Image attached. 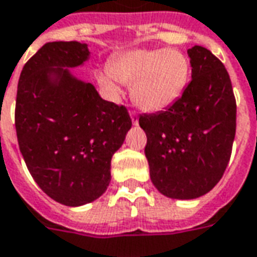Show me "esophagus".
<instances>
[{"label": "esophagus", "mask_w": 257, "mask_h": 257, "mask_svg": "<svg viewBox=\"0 0 257 257\" xmlns=\"http://www.w3.org/2000/svg\"><path fill=\"white\" fill-rule=\"evenodd\" d=\"M131 119H132V123H134V125H138V123H139V116H138V114L134 112V111L131 112Z\"/></svg>", "instance_id": "1"}]
</instances>
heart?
<instances>
[{"instance_id":"b5f03b06","label":"heart","mask_w":257,"mask_h":257,"mask_svg":"<svg viewBox=\"0 0 257 257\" xmlns=\"http://www.w3.org/2000/svg\"><path fill=\"white\" fill-rule=\"evenodd\" d=\"M191 78V64L174 48H139L116 55L97 80L105 90L118 96L119 82L131 85L135 104L147 111L167 110L182 97Z\"/></svg>"}]
</instances>
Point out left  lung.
I'll return each mask as SVG.
<instances>
[{
  "instance_id": "8db88e82",
  "label": "left lung",
  "mask_w": 257,
  "mask_h": 257,
  "mask_svg": "<svg viewBox=\"0 0 257 257\" xmlns=\"http://www.w3.org/2000/svg\"><path fill=\"white\" fill-rule=\"evenodd\" d=\"M192 80L166 111L143 114L145 154L150 178L171 199H196L210 192L228 166L236 128V103L222 62L202 46L188 50Z\"/></svg>"
}]
</instances>
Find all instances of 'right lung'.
I'll return each mask as SVG.
<instances>
[{"instance_id":"add662e5","label":"right lung","mask_w":257,"mask_h":257,"mask_svg":"<svg viewBox=\"0 0 257 257\" xmlns=\"http://www.w3.org/2000/svg\"><path fill=\"white\" fill-rule=\"evenodd\" d=\"M89 55L79 41L44 44L23 66L16 94V135L29 172L41 191L71 207L107 191L112 154L132 126L123 105L71 73Z\"/></svg>"}]
</instances>
